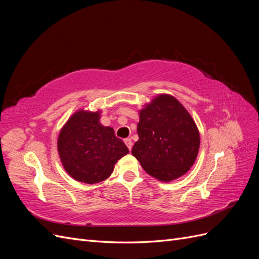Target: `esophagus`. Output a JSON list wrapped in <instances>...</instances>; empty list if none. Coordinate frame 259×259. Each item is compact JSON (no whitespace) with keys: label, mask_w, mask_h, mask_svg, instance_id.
I'll use <instances>...</instances> for the list:
<instances>
[{"label":"esophagus","mask_w":259,"mask_h":259,"mask_svg":"<svg viewBox=\"0 0 259 259\" xmlns=\"http://www.w3.org/2000/svg\"><path fill=\"white\" fill-rule=\"evenodd\" d=\"M124 143H125V145L127 146L128 150L131 151V150H132V147H133V143H132V140H131L130 138H126V139H124Z\"/></svg>","instance_id":"34e87169"}]
</instances>
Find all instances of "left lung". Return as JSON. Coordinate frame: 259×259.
Segmentation results:
<instances>
[{
    "label": "left lung",
    "instance_id": "left-lung-1",
    "mask_svg": "<svg viewBox=\"0 0 259 259\" xmlns=\"http://www.w3.org/2000/svg\"><path fill=\"white\" fill-rule=\"evenodd\" d=\"M137 133L132 154L149 175L162 182L183 176L197 159V125L173 96L159 95L140 111Z\"/></svg>",
    "mask_w": 259,
    "mask_h": 259
}]
</instances>
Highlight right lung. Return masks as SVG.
I'll return each instance as SVG.
<instances>
[{
  "label": "right lung",
  "instance_id": "add662e5",
  "mask_svg": "<svg viewBox=\"0 0 259 259\" xmlns=\"http://www.w3.org/2000/svg\"><path fill=\"white\" fill-rule=\"evenodd\" d=\"M58 152L67 173L77 182L100 183L130 151L112 127L99 123V112H75L58 137Z\"/></svg>",
  "mask_w": 259,
  "mask_h": 259
}]
</instances>
